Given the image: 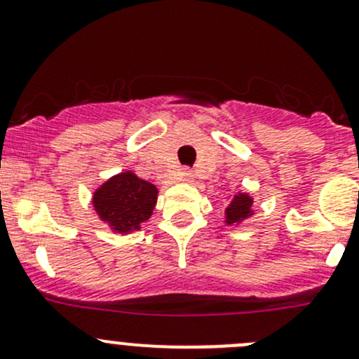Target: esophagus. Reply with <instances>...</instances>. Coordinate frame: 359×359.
I'll use <instances>...</instances> for the list:
<instances>
[{"instance_id":"1","label":"esophagus","mask_w":359,"mask_h":359,"mask_svg":"<svg viewBox=\"0 0 359 359\" xmlns=\"http://www.w3.org/2000/svg\"><path fill=\"white\" fill-rule=\"evenodd\" d=\"M180 180H182V182H191V180H193V173H191L189 170H184V172L180 173Z\"/></svg>"}]
</instances>
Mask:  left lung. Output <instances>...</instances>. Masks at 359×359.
Wrapping results in <instances>:
<instances>
[{
	"label": "left lung",
	"instance_id": "left-lung-1",
	"mask_svg": "<svg viewBox=\"0 0 359 359\" xmlns=\"http://www.w3.org/2000/svg\"><path fill=\"white\" fill-rule=\"evenodd\" d=\"M226 206H224V224L226 226H241L245 220L257 213L253 196L243 189L226 194Z\"/></svg>",
	"mask_w": 359,
	"mask_h": 359
}]
</instances>
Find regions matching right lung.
Listing matches in <instances>:
<instances>
[{
	"label": "right lung",
	"mask_w": 359,
	"mask_h": 359,
	"mask_svg": "<svg viewBox=\"0 0 359 359\" xmlns=\"http://www.w3.org/2000/svg\"><path fill=\"white\" fill-rule=\"evenodd\" d=\"M156 201L158 187L132 170H121L92 193V205L100 222L121 236L142 229V224L153 215Z\"/></svg>",
	"instance_id": "1"
}]
</instances>
